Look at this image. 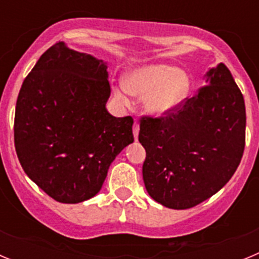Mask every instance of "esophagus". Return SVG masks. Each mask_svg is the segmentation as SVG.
I'll use <instances>...</instances> for the list:
<instances>
[{
    "instance_id": "esophagus-1",
    "label": "esophagus",
    "mask_w": 259,
    "mask_h": 259,
    "mask_svg": "<svg viewBox=\"0 0 259 259\" xmlns=\"http://www.w3.org/2000/svg\"><path fill=\"white\" fill-rule=\"evenodd\" d=\"M139 131H140V125H139V123H137V122H135V124H134L135 140H137V137H139Z\"/></svg>"
}]
</instances>
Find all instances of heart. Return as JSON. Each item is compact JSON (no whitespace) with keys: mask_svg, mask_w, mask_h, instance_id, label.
Listing matches in <instances>:
<instances>
[{"mask_svg":"<svg viewBox=\"0 0 259 259\" xmlns=\"http://www.w3.org/2000/svg\"><path fill=\"white\" fill-rule=\"evenodd\" d=\"M189 77L170 65H149L135 68L124 76V88L115 91L122 104H128L127 92L144 98V110L161 116L175 109L188 95Z\"/></svg>","mask_w":259,"mask_h":259,"instance_id":"1","label":"heart"}]
</instances>
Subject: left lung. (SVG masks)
Wrapping results in <instances>:
<instances>
[{
    "label": "left lung",
    "instance_id": "8db88e82",
    "mask_svg": "<svg viewBox=\"0 0 259 259\" xmlns=\"http://www.w3.org/2000/svg\"><path fill=\"white\" fill-rule=\"evenodd\" d=\"M206 85L164 116H141L143 179L150 197L184 210L227 184L245 148V104L227 66L206 74Z\"/></svg>",
    "mask_w": 259,
    "mask_h": 259
}]
</instances>
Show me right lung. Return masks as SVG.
I'll return each mask as SVG.
<instances>
[{
  "label": "right lung",
  "instance_id": "add662e5",
  "mask_svg": "<svg viewBox=\"0 0 259 259\" xmlns=\"http://www.w3.org/2000/svg\"><path fill=\"white\" fill-rule=\"evenodd\" d=\"M107 66L56 42L22 84L14 144L24 172L48 196L77 203L100 192L116 155L134 143L132 116L107 113Z\"/></svg>",
  "mask_w": 259,
  "mask_h": 259
}]
</instances>
